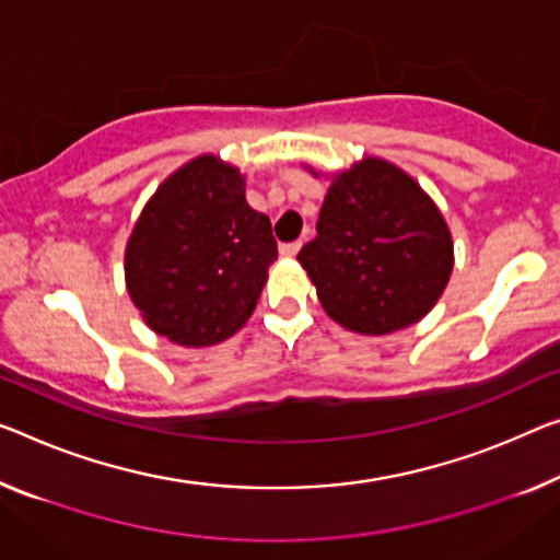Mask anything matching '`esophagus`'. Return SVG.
<instances>
[{
    "label": "esophagus",
    "mask_w": 560,
    "mask_h": 560,
    "mask_svg": "<svg viewBox=\"0 0 560 560\" xmlns=\"http://www.w3.org/2000/svg\"><path fill=\"white\" fill-rule=\"evenodd\" d=\"M300 245H303V243H285V245H280V255L282 257H295L298 250H300Z\"/></svg>",
    "instance_id": "esophagus-1"
}]
</instances>
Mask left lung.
Returning a JSON list of instances; mask_svg holds the SVG:
<instances>
[{"instance_id": "8db88e82", "label": "left lung", "mask_w": 560, "mask_h": 560, "mask_svg": "<svg viewBox=\"0 0 560 560\" xmlns=\"http://www.w3.org/2000/svg\"><path fill=\"white\" fill-rule=\"evenodd\" d=\"M315 230L298 260L325 313L352 332L408 328L451 280L453 240L441 210L416 179L381 158L332 177Z\"/></svg>"}]
</instances>
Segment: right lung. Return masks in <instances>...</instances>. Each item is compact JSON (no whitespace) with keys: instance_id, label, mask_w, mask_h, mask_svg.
<instances>
[{"instance_id":"1","label":"right lung","mask_w":560,"mask_h":560,"mask_svg":"<svg viewBox=\"0 0 560 560\" xmlns=\"http://www.w3.org/2000/svg\"><path fill=\"white\" fill-rule=\"evenodd\" d=\"M275 260L270 218L247 205L245 177L200 154L144 205L127 240L125 280L154 332L205 348L243 328Z\"/></svg>"}]
</instances>
